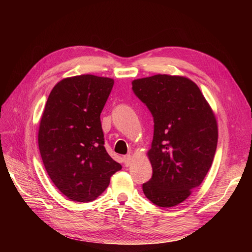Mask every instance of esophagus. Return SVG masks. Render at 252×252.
Instances as JSON below:
<instances>
[{"mask_svg": "<svg viewBox=\"0 0 252 252\" xmlns=\"http://www.w3.org/2000/svg\"><path fill=\"white\" fill-rule=\"evenodd\" d=\"M131 159H132V157H131V155H126L125 157H124V162H125V165L126 166H129L131 164Z\"/></svg>", "mask_w": 252, "mask_h": 252, "instance_id": "obj_1", "label": "esophagus"}]
</instances>
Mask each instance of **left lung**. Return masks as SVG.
<instances>
[{
	"mask_svg": "<svg viewBox=\"0 0 252 252\" xmlns=\"http://www.w3.org/2000/svg\"><path fill=\"white\" fill-rule=\"evenodd\" d=\"M155 122L147 156L151 179L145 196L158 207L184 202L201 185L212 165L218 144L215 112L196 84L186 77L156 74L132 81Z\"/></svg>",
	"mask_w": 252,
	"mask_h": 252,
	"instance_id": "1",
	"label": "left lung"
}]
</instances>
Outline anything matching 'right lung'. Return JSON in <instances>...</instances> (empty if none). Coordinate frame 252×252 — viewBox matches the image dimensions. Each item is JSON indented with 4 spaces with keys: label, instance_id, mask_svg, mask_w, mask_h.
<instances>
[{
    "label": "right lung",
    "instance_id": "1",
    "mask_svg": "<svg viewBox=\"0 0 252 252\" xmlns=\"http://www.w3.org/2000/svg\"><path fill=\"white\" fill-rule=\"evenodd\" d=\"M113 84V79L94 74L65 78L45 105L40 154L53 184L74 202L95 200L122 169L104 147L100 119Z\"/></svg>",
    "mask_w": 252,
    "mask_h": 252
}]
</instances>
